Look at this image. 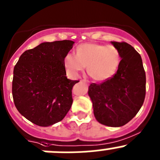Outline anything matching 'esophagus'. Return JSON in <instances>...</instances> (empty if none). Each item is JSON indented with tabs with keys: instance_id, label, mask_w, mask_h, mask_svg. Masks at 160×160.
<instances>
[{
	"instance_id": "esophagus-1",
	"label": "esophagus",
	"mask_w": 160,
	"mask_h": 160,
	"mask_svg": "<svg viewBox=\"0 0 160 160\" xmlns=\"http://www.w3.org/2000/svg\"><path fill=\"white\" fill-rule=\"evenodd\" d=\"M80 82H82V83H88V80H80Z\"/></svg>"
}]
</instances>
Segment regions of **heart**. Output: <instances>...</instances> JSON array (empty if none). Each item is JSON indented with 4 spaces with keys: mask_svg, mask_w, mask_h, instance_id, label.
Masks as SVG:
<instances>
[{
    "mask_svg": "<svg viewBox=\"0 0 160 160\" xmlns=\"http://www.w3.org/2000/svg\"><path fill=\"white\" fill-rule=\"evenodd\" d=\"M120 63V54L113 45L85 43L77 48V55L66 54L64 66L70 77H77L87 66L90 77L97 81H106L115 75Z\"/></svg>",
    "mask_w": 160,
    "mask_h": 160,
    "instance_id": "1",
    "label": "heart"
}]
</instances>
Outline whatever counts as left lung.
<instances>
[{
	"label": "left lung",
	"mask_w": 160,
	"mask_h": 160,
	"mask_svg": "<svg viewBox=\"0 0 160 160\" xmlns=\"http://www.w3.org/2000/svg\"><path fill=\"white\" fill-rule=\"evenodd\" d=\"M119 50L121 61L109 80L91 83L88 94L94 115L102 124L122 127L136 116L144 103L146 77L138 52L126 42L112 41Z\"/></svg>",
	"instance_id": "8db88e82"
}]
</instances>
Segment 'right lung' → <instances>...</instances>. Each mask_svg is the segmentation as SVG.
I'll return each instance as SVG.
<instances>
[{"instance_id":"right-lung-1","label":"right lung","mask_w":160,"mask_h":160,"mask_svg":"<svg viewBox=\"0 0 160 160\" xmlns=\"http://www.w3.org/2000/svg\"><path fill=\"white\" fill-rule=\"evenodd\" d=\"M73 44L68 40L42 43L23 52L15 66L14 103L20 114L34 124H55L70 109L72 87L79 80L67 79L64 58Z\"/></svg>"}]
</instances>
